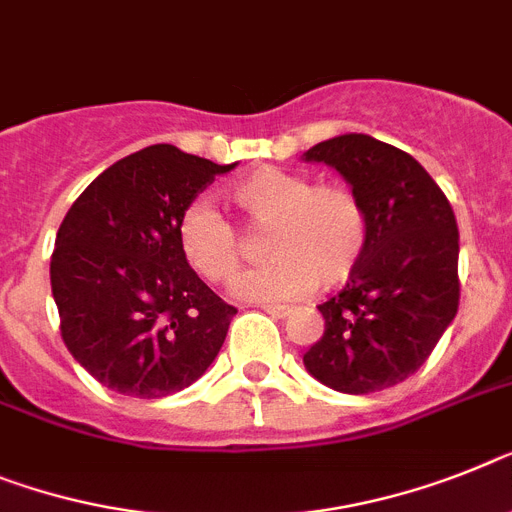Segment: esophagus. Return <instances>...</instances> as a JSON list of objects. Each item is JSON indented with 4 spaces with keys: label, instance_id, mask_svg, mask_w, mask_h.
I'll return each mask as SVG.
<instances>
[{
    "label": "esophagus",
    "instance_id": "esophagus-1",
    "mask_svg": "<svg viewBox=\"0 0 512 512\" xmlns=\"http://www.w3.org/2000/svg\"><path fill=\"white\" fill-rule=\"evenodd\" d=\"M263 309L273 317H289L291 315V307H286V304H263Z\"/></svg>",
    "mask_w": 512,
    "mask_h": 512
}]
</instances>
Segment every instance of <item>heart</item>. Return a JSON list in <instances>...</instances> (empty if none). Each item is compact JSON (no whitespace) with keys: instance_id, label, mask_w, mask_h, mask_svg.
Masks as SVG:
<instances>
[{"instance_id":"obj_1","label":"heart","mask_w":512,"mask_h":512,"mask_svg":"<svg viewBox=\"0 0 512 512\" xmlns=\"http://www.w3.org/2000/svg\"><path fill=\"white\" fill-rule=\"evenodd\" d=\"M231 208L249 234H265L260 268L236 281L252 302L294 299L312 286L330 291L354 278L369 249L367 205L349 184L320 182L296 171L263 166L229 190ZM184 263L210 283H229L247 255L242 234L205 203H192L176 221Z\"/></svg>"}]
</instances>
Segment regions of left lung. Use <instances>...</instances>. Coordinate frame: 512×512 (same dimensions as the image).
<instances>
[{
    "mask_svg": "<svg viewBox=\"0 0 512 512\" xmlns=\"http://www.w3.org/2000/svg\"><path fill=\"white\" fill-rule=\"evenodd\" d=\"M307 161L338 169L362 197L369 249L354 278L317 307L325 333L304 367L341 393L393 388L427 362L458 312L453 208L414 156L369 135L317 143Z\"/></svg>",
    "mask_w": 512,
    "mask_h": 512,
    "instance_id": "1",
    "label": "left lung"
}]
</instances>
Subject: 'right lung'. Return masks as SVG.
Listing matches in <instances>:
<instances>
[{
    "instance_id": "obj_1",
    "label": "right lung",
    "mask_w": 512,
    "mask_h": 512,
    "mask_svg": "<svg viewBox=\"0 0 512 512\" xmlns=\"http://www.w3.org/2000/svg\"><path fill=\"white\" fill-rule=\"evenodd\" d=\"M231 169L150 145L98 174L67 210L51 255L59 330L109 390L179 393L221 351L236 307L184 263L176 221Z\"/></svg>"
}]
</instances>
